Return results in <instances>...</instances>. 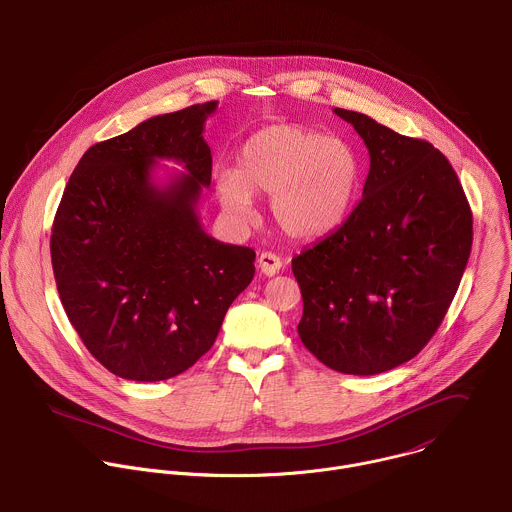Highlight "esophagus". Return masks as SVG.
Here are the masks:
<instances>
[{"instance_id": "34e87169", "label": "esophagus", "mask_w": 512, "mask_h": 512, "mask_svg": "<svg viewBox=\"0 0 512 512\" xmlns=\"http://www.w3.org/2000/svg\"><path fill=\"white\" fill-rule=\"evenodd\" d=\"M259 269H261V273L263 275H267V277H273L275 273H279V269H281V257H277L275 253H261L259 255Z\"/></svg>"}]
</instances>
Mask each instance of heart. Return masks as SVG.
<instances>
[{"instance_id": "b5f03b06", "label": "heart", "mask_w": 512, "mask_h": 512, "mask_svg": "<svg viewBox=\"0 0 512 512\" xmlns=\"http://www.w3.org/2000/svg\"><path fill=\"white\" fill-rule=\"evenodd\" d=\"M357 147L299 123H277L241 147L239 169L215 173L221 207L237 221L253 217V193L271 195V213L293 239H321L351 215L363 185Z\"/></svg>"}]
</instances>
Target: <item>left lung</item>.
Listing matches in <instances>:
<instances>
[{
    "label": "left lung",
    "instance_id": "obj_1",
    "mask_svg": "<svg viewBox=\"0 0 512 512\" xmlns=\"http://www.w3.org/2000/svg\"><path fill=\"white\" fill-rule=\"evenodd\" d=\"M369 149L363 199L293 257L303 345L345 375L391 371L431 341L459 289L473 213L449 159L365 113L339 109Z\"/></svg>",
    "mask_w": 512,
    "mask_h": 512
}]
</instances>
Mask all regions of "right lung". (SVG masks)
Wrapping results in <instances>:
<instances>
[{"instance_id":"add662e5","label":"right lung","mask_w":512,"mask_h":512,"mask_svg":"<svg viewBox=\"0 0 512 512\" xmlns=\"http://www.w3.org/2000/svg\"><path fill=\"white\" fill-rule=\"evenodd\" d=\"M217 101L155 115L89 147L73 169L51 229L61 305L87 351L113 375L165 381L215 343L227 309L255 275V251L201 227L211 185L203 139ZM157 158L185 174L157 186Z\"/></svg>"}]
</instances>
